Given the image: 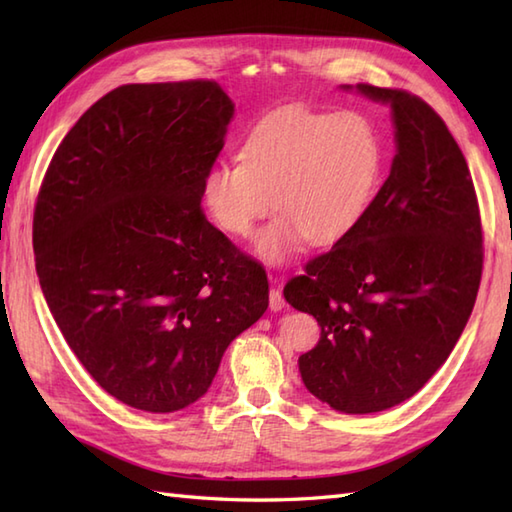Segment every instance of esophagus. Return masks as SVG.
I'll list each match as a JSON object with an SVG mask.
<instances>
[{"label": "esophagus", "instance_id": "esophagus-1", "mask_svg": "<svg viewBox=\"0 0 512 512\" xmlns=\"http://www.w3.org/2000/svg\"><path fill=\"white\" fill-rule=\"evenodd\" d=\"M268 306H270V310H273V312H279V310H284V308H286V299H284V295H281V290H279V288H273V290H270Z\"/></svg>", "mask_w": 512, "mask_h": 512}]
</instances>
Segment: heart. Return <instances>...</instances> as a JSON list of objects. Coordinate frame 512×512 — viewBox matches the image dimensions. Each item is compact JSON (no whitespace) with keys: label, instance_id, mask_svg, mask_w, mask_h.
<instances>
[{"label":"heart","instance_id":"b5f03b06","mask_svg":"<svg viewBox=\"0 0 512 512\" xmlns=\"http://www.w3.org/2000/svg\"><path fill=\"white\" fill-rule=\"evenodd\" d=\"M383 165V140L367 116L290 105L253 127L239 160L206 173L202 200L211 220L233 237H248L273 206L279 209L255 250L281 264L308 237L332 244L350 233L376 198Z\"/></svg>","mask_w":512,"mask_h":512}]
</instances>
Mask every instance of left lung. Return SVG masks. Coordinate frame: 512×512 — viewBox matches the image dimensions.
I'll list each match as a JSON object with an SVG mask.
<instances>
[{"label":"left lung","mask_w":512,"mask_h":512,"mask_svg":"<svg viewBox=\"0 0 512 512\" xmlns=\"http://www.w3.org/2000/svg\"><path fill=\"white\" fill-rule=\"evenodd\" d=\"M389 103L396 156L365 217L292 277L284 297L321 325L299 356L310 394L343 413L411 398L458 343L480 290V204L462 149L420 96L358 83Z\"/></svg>","instance_id":"obj_1"}]
</instances>
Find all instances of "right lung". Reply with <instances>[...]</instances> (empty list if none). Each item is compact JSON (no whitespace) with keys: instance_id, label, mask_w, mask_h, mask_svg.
<instances>
[{"instance_id":"add662e5","label":"right lung","mask_w":512,"mask_h":512,"mask_svg":"<svg viewBox=\"0 0 512 512\" xmlns=\"http://www.w3.org/2000/svg\"><path fill=\"white\" fill-rule=\"evenodd\" d=\"M233 107L209 79L121 85L76 121L41 182L43 297L88 374L134 409L202 398L268 308L264 266L202 211Z\"/></svg>"}]
</instances>
